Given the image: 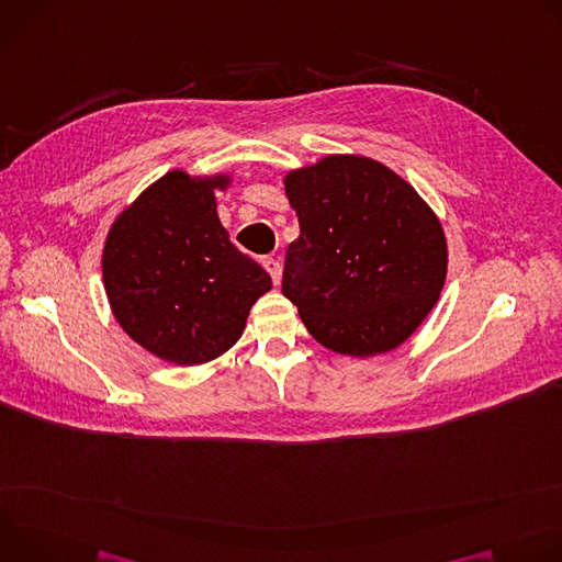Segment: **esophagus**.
I'll use <instances>...</instances> for the list:
<instances>
[{
    "mask_svg": "<svg viewBox=\"0 0 562 562\" xmlns=\"http://www.w3.org/2000/svg\"><path fill=\"white\" fill-rule=\"evenodd\" d=\"M265 269L269 271V276H271L273 284L278 286V284H280V280H282V265H280L276 258H267V260H265Z\"/></svg>",
    "mask_w": 562,
    "mask_h": 562,
    "instance_id": "1",
    "label": "esophagus"
}]
</instances>
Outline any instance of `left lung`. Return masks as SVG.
<instances>
[{
  "mask_svg": "<svg viewBox=\"0 0 562 562\" xmlns=\"http://www.w3.org/2000/svg\"><path fill=\"white\" fill-rule=\"evenodd\" d=\"M300 222L282 293L331 351L369 358L403 345L447 278V239L418 191L364 155H327L289 171Z\"/></svg>",
  "mask_w": 562,
  "mask_h": 562,
  "instance_id": "left-lung-1",
  "label": "left lung"
}]
</instances>
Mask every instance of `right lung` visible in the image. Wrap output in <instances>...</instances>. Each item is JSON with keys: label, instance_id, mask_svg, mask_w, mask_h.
Returning <instances> with one entry per match:
<instances>
[{"label": "right lung", "instance_id": "obj_1", "mask_svg": "<svg viewBox=\"0 0 562 562\" xmlns=\"http://www.w3.org/2000/svg\"><path fill=\"white\" fill-rule=\"evenodd\" d=\"M226 173L169 171L113 222L102 278L120 327L148 353L182 367L228 351L271 276L237 251L217 217Z\"/></svg>", "mask_w": 562, "mask_h": 562}]
</instances>
